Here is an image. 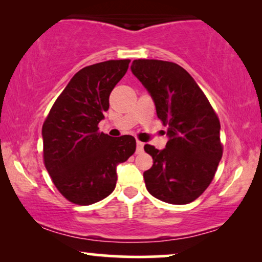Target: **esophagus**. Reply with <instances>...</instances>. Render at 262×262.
Here are the masks:
<instances>
[{"instance_id": "34e87169", "label": "esophagus", "mask_w": 262, "mask_h": 262, "mask_svg": "<svg viewBox=\"0 0 262 262\" xmlns=\"http://www.w3.org/2000/svg\"><path fill=\"white\" fill-rule=\"evenodd\" d=\"M136 145H137V151H136V152L141 154L143 151V149H144V143L137 141V144H136Z\"/></svg>"}]
</instances>
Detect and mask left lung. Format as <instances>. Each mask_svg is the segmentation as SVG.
I'll use <instances>...</instances> for the list:
<instances>
[{"instance_id":"left-lung-1","label":"left lung","mask_w":262,"mask_h":262,"mask_svg":"<svg viewBox=\"0 0 262 262\" xmlns=\"http://www.w3.org/2000/svg\"><path fill=\"white\" fill-rule=\"evenodd\" d=\"M131 70L151 95L169 137L163 150L144 145L154 161L143 174L146 189L162 202L191 203L209 187L223 155L220 119L196 82L178 64L135 59Z\"/></svg>"}]
</instances>
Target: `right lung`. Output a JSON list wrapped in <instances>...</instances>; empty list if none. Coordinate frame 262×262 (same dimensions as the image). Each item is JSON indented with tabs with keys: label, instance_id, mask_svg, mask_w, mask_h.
Listing matches in <instances>:
<instances>
[{
	"label": "right lung",
	"instance_id": "right-lung-1",
	"mask_svg": "<svg viewBox=\"0 0 262 262\" xmlns=\"http://www.w3.org/2000/svg\"><path fill=\"white\" fill-rule=\"evenodd\" d=\"M130 59L106 60L74 75L42 124V156L60 194L77 205L105 199L117 184V166L134 155L136 139L99 131L110 94Z\"/></svg>",
	"mask_w": 262,
	"mask_h": 262
}]
</instances>
